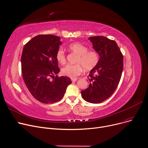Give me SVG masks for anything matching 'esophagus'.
Instances as JSON below:
<instances>
[{"label":"esophagus","instance_id":"1","mask_svg":"<svg viewBox=\"0 0 148 148\" xmlns=\"http://www.w3.org/2000/svg\"><path fill=\"white\" fill-rule=\"evenodd\" d=\"M77 80H78V79H77V78H72V82H76Z\"/></svg>","mask_w":148,"mask_h":148}]
</instances>
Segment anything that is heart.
Here are the masks:
<instances>
[{"label":"heart","instance_id":"b5f03b06","mask_svg":"<svg viewBox=\"0 0 148 148\" xmlns=\"http://www.w3.org/2000/svg\"><path fill=\"white\" fill-rule=\"evenodd\" d=\"M68 49L70 51L78 55L75 61L76 64L67 65L61 69L62 73L70 78H75L79 76L82 73L84 68L87 71L93 70L99 62V53L95 50H88V47L82 43L78 42L71 43L69 45ZM56 58L60 64H66V54L62 48L57 51Z\"/></svg>","mask_w":148,"mask_h":148}]
</instances>
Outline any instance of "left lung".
Listing matches in <instances>:
<instances>
[{"instance_id": "obj_1", "label": "left lung", "mask_w": 148, "mask_h": 148, "mask_svg": "<svg viewBox=\"0 0 148 148\" xmlns=\"http://www.w3.org/2000/svg\"><path fill=\"white\" fill-rule=\"evenodd\" d=\"M89 40L99 53L100 60L90 71L88 77L90 84L81 91V96L87 102L99 103L110 97L117 88L123 71V57L115 41L103 36Z\"/></svg>"}]
</instances>
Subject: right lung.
I'll list each match as a JSON object with an SVG mask.
<instances>
[{
  "label": "right lung",
  "mask_w": 148,
  "mask_h": 148,
  "mask_svg": "<svg viewBox=\"0 0 148 148\" xmlns=\"http://www.w3.org/2000/svg\"><path fill=\"white\" fill-rule=\"evenodd\" d=\"M61 44L58 36L38 35L23 49L21 64L23 81L35 99L43 103L60 101L72 83L69 77L54 76L60 70L56 53Z\"/></svg>",
  "instance_id": "add662e5"
}]
</instances>
